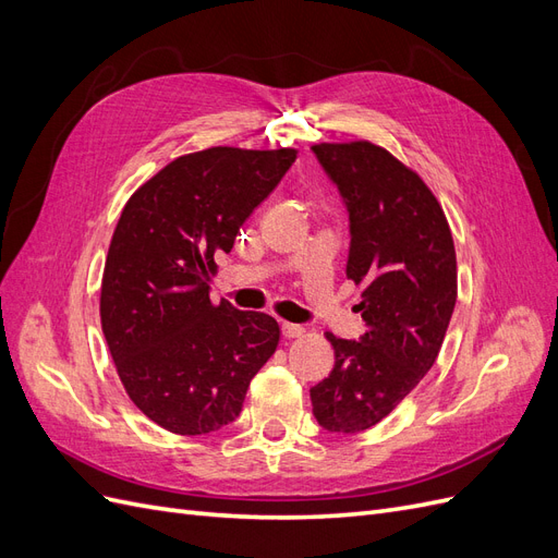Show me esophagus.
<instances>
[{"instance_id": "1", "label": "esophagus", "mask_w": 558, "mask_h": 558, "mask_svg": "<svg viewBox=\"0 0 558 558\" xmlns=\"http://www.w3.org/2000/svg\"><path fill=\"white\" fill-rule=\"evenodd\" d=\"M281 332H283V337H300L302 332H305V328L298 326V324H289V320H283Z\"/></svg>"}]
</instances>
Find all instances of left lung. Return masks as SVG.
Listing matches in <instances>:
<instances>
[{"instance_id": "8db88e82", "label": "left lung", "mask_w": 558, "mask_h": 558, "mask_svg": "<svg viewBox=\"0 0 558 558\" xmlns=\"http://www.w3.org/2000/svg\"><path fill=\"white\" fill-rule=\"evenodd\" d=\"M349 214L347 277L363 286L361 340L326 332L330 375L310 388L328 433L373 428L424 379L456 305V251L440 202L410 167L369 142L316 144Z\"/></svg>"}]
</instances>
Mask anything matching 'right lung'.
<instances>
[{
    "label": "right lung",
    "mask_w": 558,
    "mask_h": 558,
    "mask_svg": "<svg viewBox=\"0 0 558 558\" xmlns=\"http://www.w3.org/2000/svg\"><path fill=\"white\" fill-rule=\"evenodd\" d=\"M295 154L214 146L181 156L118 218L99 316L130 400L165 430L207 435L232 424L279 344L272 316L211 305L207 281L214 253H230Z\"/></svg>",
    "instance_id": "right-lung-1"
}]
</instances>
